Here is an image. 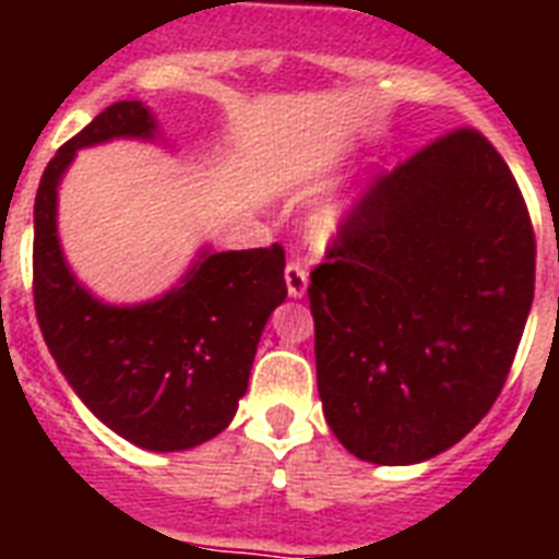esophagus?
<instances>
[{
  "label": "esophagus",
  "instance_id": "obj_1",
  "mask_svg": "<svg viewBox=\"0 0 559 559\" xmlns=\"http://www.w3.org/2000/svg\"><path fill=\"white\" fill-rule=\"evenodd\" d=\"M284 281H287V293L289 298H305L307 293V270L298 261H289L287 270H284Z\"/></svg>",
  "mask_w": 559,
  "mask_h": 559
}]
</instances>
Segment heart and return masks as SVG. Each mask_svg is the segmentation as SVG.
I'll return each instance as SVG.
<instances>
[{
	"mask_svg": "<svg viewBox=\"0 0 559 559\" xmlns=\"http://www.w3.org/2000/svg\"><path fill=\"white\" fill-rule=\"evenodd\" d=\"M354 209H357V202L350 197H333V200H324L322 205H316L313 214H310V235H313L316 243L336 240L350 223V217H354Z\"/></svg>",
	"mask_w": 559,
	"mask_h": 559,
	"instance_id": "1",
	"label": "heart"
}]
</instances>
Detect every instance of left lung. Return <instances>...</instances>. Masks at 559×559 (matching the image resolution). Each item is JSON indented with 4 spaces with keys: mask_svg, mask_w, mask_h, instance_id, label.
Instances as JSON below:
<instances>
[{
    "mask_svg": "<svg viewBox=\"0 0 559 559\" xmlns=\"http://www.w3.org/2000/svg\"><path fill=\"white\" fill-rule=\"evenodd\" d=\"M520 186L476 130L380 177L310 275L324 420L359 461L420 464L490 412L534 301Z\"/></svg>",
    "mask_w": 559,
    "mask_h": 559,
    "instance_id": "1",
    "label": "left lung"
}]
</instances>
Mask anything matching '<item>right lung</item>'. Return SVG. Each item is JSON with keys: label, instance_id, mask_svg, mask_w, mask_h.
I'll use <instances>...</instances> for the list:
<instances>
[{"label": "right lung", "instance_id": "add662e5", "mask_svg": "<svg viewBox=\"0 0 559 559\" xmlns=\"http://www.w3.org/2000/svg\"><path fill=\"white\" fill-rule=\"evenodd\" d=\"M159 139L142 100H118L48 162L34 200V307L57 368L100 424L151 452L211 441L231 424L272 310L284 305V249L202 246L182 278L139 305L92 296L57 237V191L78 151Z\"/></svg>", "mask_w": 559, "mask_h": 559}]
</instances>
